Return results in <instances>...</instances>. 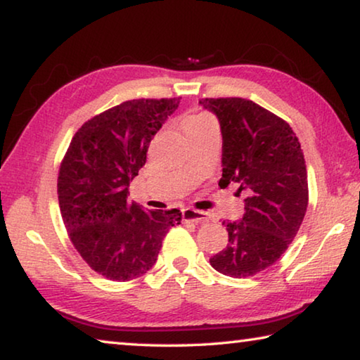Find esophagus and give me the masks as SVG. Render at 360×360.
I'll use <instances>...</instances> for the list:
<instances>
[{
    "label": "esophagus",
    "mask_w": 360,
    "mask_h": 360,
    "mask_svg": "<svg viewBox=\"0 0 360 360\" xmlns=\"http://www.w3.org/2000/svg\"><path fill=\"white\" fill-rule=\"evenodd\" d=\"M182 221L195 222V224H206V222H210V216L203 211L186 208V210H182Z\"/></svg>",
    "instance_id": "34e87169"
}]
</instances>
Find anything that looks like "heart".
I'll return each instance as SVG.
<instances>
[{
    "label": "heart",
    "instance_id": "heart-1",
    "mask_svg": "<svg viewBox=\"0 0 360 360\" xmlns=\"http://www.w3.org/2000/svg\"><path fill=\"white\" fill-rule=\"evenodd\" d=\"M211 119V115L208 114H191L187 115V117H184V120H182V129H188V127H192L195 124H200V122L203 120H208Z\"/></svg>",
    "mask_w": 360,
    "mask_h": 360
}]
</instances>
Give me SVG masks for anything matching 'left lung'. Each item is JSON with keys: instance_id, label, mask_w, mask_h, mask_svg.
<instances>
[{"instance_id": "left-lung-1", "label": "left lung", "mask_w": 360, "mask_h": 360, "mask_svg": "<svg viewBox=\"0 0 360 360\" xmlns=\"http://www.w3.org/2000/svg\"><path fill=\"white\" fill-rule=\"evenodd\" d=\"M222 133L219 186L245 192V214L227 222L229 243L210 259L214 270L248 278L271 266L295 238L308 206L300 141L288 122L246 98H203Z\"/></svg>"}]
</instances>
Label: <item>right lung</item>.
I'll list each match as a JSON object with an SVG mask.
<instances>
[{
    "label": "right lung",
    "instance_id": "add662e5",
    "mask_svg": "<svg viewBox=\"0 0 360 360\" xmlns=\"http://www.w3.org/2000/svg\"><path fill=\"white\" fill-rule=\"evenodd\" d=\"M179 98L124 101L76 131L58 172V205L68 236L98 275L130 281L154 266L181 211H144L129 184L144 167L149 143Z\"/></svg>",
    "mask_w": 360,
    "mask_h": 360
}]
</instances>
